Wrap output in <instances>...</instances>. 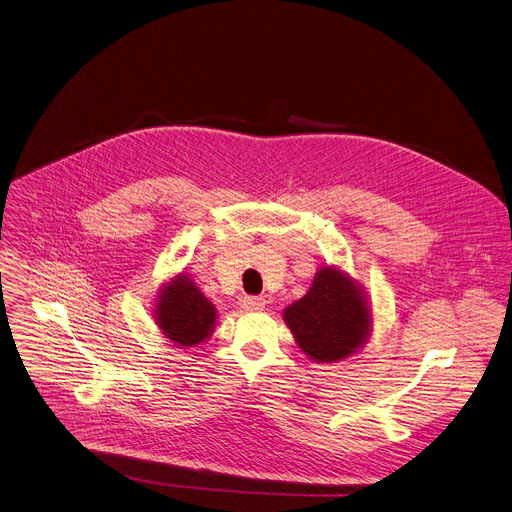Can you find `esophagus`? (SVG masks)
Returning a JSON list of instances; mask_svg holds the SVG:
<instances>
[{"label":"esophagus","mask_w":512,"mask_h":512,"mask_svg":"<svg viewBox=\"0 0 512 512\" xmlns=\"http://www.w3.org/2000/svg\"><path fill=\"white\" fill-rule=\"evenodd\" d=\"M265 298L261 296H249V298H243V308L245 310H251V312H259L265 308Z\"/></svg>","instance_id":"1"}]
</instances>
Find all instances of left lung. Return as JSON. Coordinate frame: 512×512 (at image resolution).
Wrapping results in <instances>:
<instances>
[{"label":"left lung","instance_id":"left-lung-1","mask_svg":"<svg viewBox=\"0 0 512 512\" xmlns=\"http://www.w3.org/2000/svg\"><path fill=\"white\" fill-rule=\"evenodd\" d=\"M302 353L314 363H339L363 349L374 331L365 288L337 265H322L310 290L284 310Z\"/></svg>","mask_w":512,"mask_h":512}]
</instances>
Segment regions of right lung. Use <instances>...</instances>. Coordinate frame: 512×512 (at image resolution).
Segmentation results:
<instances>
[{
	"instance_id": "obj_1",
	"label": "right lung",
	"mask_w": 512,
	"mask_h": 512,
	"mask_svg": "<svg viewBox=\"0 0 512 512\" xmlns=\"http://www.w3.org/2000/svg\"><path fill=\"white\" fill-rule=\"evenodd\" d=\"M153 318L169 343L177 349H192L212 337L218 312L196 286L192 273L179 271L159 286Z\"/></svg>"
}]
</instances>
